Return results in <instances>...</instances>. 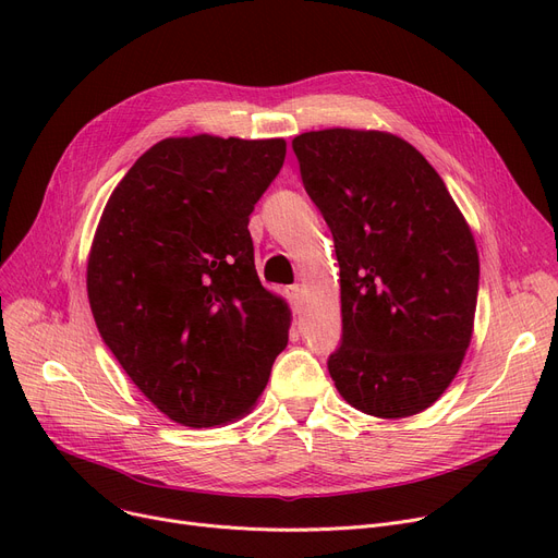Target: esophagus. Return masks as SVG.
Here are the masks:
<instances>
[{
    "mask_svg": "<svg viewBox=\"0 0 558 558\" xmlns=\"http://www.w3.org/2000/svg\"><path fill=\"white\" fill-rule=\"evenodd\" d=\"M287 299H289L291 307H294V312H299L303 307V287L301 284H291L287 289Z\"/></svg>",
    "mask_w": 558,
    "mask_h": 558,
    "instance_id": "1",
    "label": "esophagus"
}]
</instances>
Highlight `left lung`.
<instances>
[{"mask_svg": "<svg viewBox=\"0 0 558 558\" xmlns=\"http://www.w3.org/2000/svg\"><path fill=\"white\" fill-rule=\"evenodd\" d=\"M291 146L339 262L335 387L368 416L421 414L450 387L473 339L471 226L436 169L393 133L326 129Z\"/></svg>", "mask_w": 558, "mask_h": 558, "instance_id": "left-lung-1", "label": "left lung"}]
</instances>
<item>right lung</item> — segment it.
Here are the masks:
<instances>
[{
	"mask_svg": "<svg viewBox=\"0 0 558 558\" xmlns=\"http://www.w3.org/2000/svg\"><path fill=\"white\" fill-rule=\"evenodd\" d=\"M282 137H167L106 203L87 299L133 385L173 423L246 416L282 353L291 312L264 289L248 217L278 175Z\"/></svg>",
	"mask_w": 558,
	"mask_h": 558,
	"instance_id": "1",
	"label": "right lung"
}]
</instances>
